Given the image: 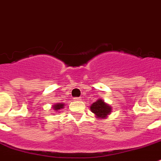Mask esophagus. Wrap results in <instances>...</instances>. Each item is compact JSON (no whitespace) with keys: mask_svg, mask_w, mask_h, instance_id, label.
I'll list each match as a JSON object with an SVG mask.
<instances>
[{"mask_svg":"<svg viewBox=\"0 0 161 161\" xmlns=\"http://www.w3.org/2000/svg\"><path fill=\"white\" fill-rule=\"evenodd\" d=\"M74 100L76 101H79L81 100L80 97H74Z\"/></svg>","mask_w":161,"mask_h":161,"instance_id":"1","label":"esophagus"}]
</instances>
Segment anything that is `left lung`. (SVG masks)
Wrapping results in <instances>:
<instances>
[{
  "label": "left lung",
  "instance_id": "8db88e82",
  "mask_svg": "<svg viewBox=\"0 0 161 161\" xmlns=\"http://www.w3.org/2000/svg\"><path fill=\"white\" fill-rule=\"evenodd\" d=\"M91 110L97 117L106 118L107 114L111 112V108L109 105L106 104L101 99L94 102L91 106Z\"/></svg>",
  "mask_w": 161,
  "mask_h": 161
}]
</instances>
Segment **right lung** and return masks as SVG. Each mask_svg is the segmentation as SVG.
Masks as SVG:
<instances>
[{
	"mask_svg": "<svg viewBox=\"0 0 161 161\" xmlns=\"http://www.w3.org/2000/svg\"><path fill=\"white\" fill-rule=\"evenodd\" d=\"M63 106H64V105H63V104H61V103L56 104V105H55V106H54V109H55V110H60L61 108H63Z\"/></svg>",
	"mask_w": 161,
	"mask_h": 161,
	"instance_id": "add662e5",
	"label": "right lung"
}]
</instances>
